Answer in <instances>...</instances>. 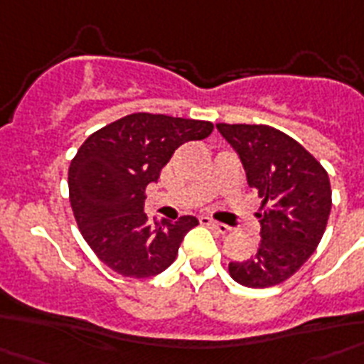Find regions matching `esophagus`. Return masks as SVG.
<instances>
[{
    "label": "esophagus",
    "mask_w": 364,
    "mask_h": 364,
    "mask_svg": "<svg viewBox=\"0 0 364 364\" xmlns=\"http://www.w3.org/2000/svg\"><path fill=\"white\" fill-rule=\"evenodd\" d=\"M200 223H202L204 227L213 228V230H215V232H219V234H228V232H230V227H227V225H223V223L213 221V219H210V217H200Z\"/></svg>",
    "instance_id": "34e87169"
}]
</instances>
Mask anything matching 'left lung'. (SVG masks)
<instances>
[{"mask_svg": "<svg viewBox=\"0 0 364 364\" xmlns=\"http://www.w3.org/2000/svg\"><path fill=\"white\" fill-rule=\"evenodd\" d=\"M221 132L240 154L249 187L262 198L260 242L251 259L230 262L234 282L251 289L285 282L310 259L331 215V181L296 139L266 124H227Z\"/></svg>", "mask_w": 364, "mask_h": 364, "instance_id": "1", "label": "left lung"}]
</instances>
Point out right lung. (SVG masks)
Segmentation results:
<instances>
[{
  "label": "right lung",
  "mask_w": 364,
  "mask_h": 364,
  "mask_svg": "<svg viewBox=\"0 0 364 364\" xmlns=\"http://www.w3.org/2000/svg\"><path fill=\"white\" fill-rule=\"evenodd\" d=\"M210 121L132 113L85 139L68 171L77 227L96 257L124 277L156 276L176 260L196 217L151 223L143 213L149 183L179 145L204 139Z\"/></svg>",
  "instance_id": "1"
}]
</instances>
